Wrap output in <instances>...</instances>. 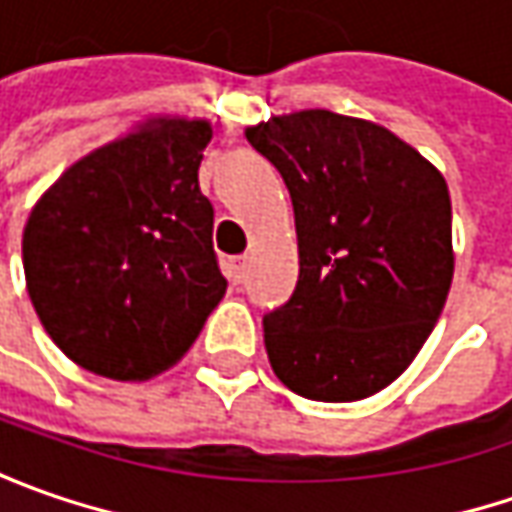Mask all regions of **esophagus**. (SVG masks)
Listing matches in <instances>:
<instances>
[{"label": "esophagus", "instance_id": "34e87169", "mask_svg": "<svg viewBox=\"0 0 512 512\" xmlns=\"http://www.w3.org/2000/svg\"><path fill=\"white\" fill-rule=\"evenodd\" d=\"M247 262H250L247 256H233V259L227 262V276H230V282H236V285H239V282L245 279Z\"/></svg>", "mask_w": 512, "mask_h": 512}]
</instances>
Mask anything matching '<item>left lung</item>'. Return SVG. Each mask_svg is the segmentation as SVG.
I'll list each match as a JSON object with an SVG mask.
<instances>
[{
    "label": "left lung",
    "instance_id": "8db88e82",
    "mask_svg": "<svg viewBox=\"0 0 512 512\" xmlns=\"http://www.w3.org/2000/svg\"><path fill=\"white\" fill-rule=\"evenodd\" d=\"M285 179L299 279L265 313L279 382L313 402H356L399 379L453 282V210L442 173L373 122L299 110L247 128Z\"/></svg>",
    "mask_w": 512,
    "mask_h": 512
}]
</instances>
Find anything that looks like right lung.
Segmentation results:
<instances>
[{
	"instance_id": "right-lung-1",
	"label": "right lung",
	"mask_w": 512,
	"mask_h": 512,
	"mask_svg": "<svg viewBox=\"0 0 512 512\" xmlns=\"http://www.w3.org/2000/svg\"><path fill=\"white\" fill-rule=\"evenodd\" d=\"M213 130L153 119L79 159L36 202L22 262L33 310L90 373L142 382L187 353L222 302L199 165Z\"/></svg>"
}]
</instances>
